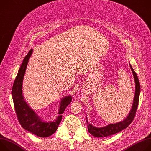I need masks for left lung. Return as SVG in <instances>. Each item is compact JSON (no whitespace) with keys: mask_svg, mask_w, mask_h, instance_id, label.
Wrapping results in <instances>:
<instances>
[{"mask_svg":"<svg viewBox=\"0 0 151 151\" xmlns=\"http://www.w3.org/2000/svg\"><path fill=\"white\" fill-rule=\"evenodd\" d=\"M130 66L133 72V76L135 81V95L134 97L132 109L129 112L127 116L122 121L115 124H111L103 127H96L89 124L87 118V123L88 126V130L89 133L93 136L96 137H105L115 134L127 128L130 125L134 118L136 112L138 107L139 96L140 93V85L137 74L134 72V69L132 67L130 63Z\"/></svg>","mask_w":151,"mask_h":151,"instance_id":"left-lung-1","label":"left lung"}]
</instances>
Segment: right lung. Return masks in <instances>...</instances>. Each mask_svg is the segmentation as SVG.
Here are the masks:
<instances>
[{"label": "right lung", "instance_id": "1", "mask_svg": "<svg viewBox=\"0 0 151 151\" xmlns=\"http://www.w3.org/2000/svg\"><path fill=\"white\" fill-rule=\"evenodd\" d=\"M32 52L33 50L31 49L24 58L19 69L13 84L12 96L17 118L21 126L25 130L38 137H47L53 134L57 130L62 118V114L72 101V96H67L61 99L58 112L59 115L54 121H44L35 112L25 101L22 91L23 78Z\"/></svg>", "mask_w": 151, "mask_h": 151}]
</instances>
